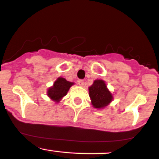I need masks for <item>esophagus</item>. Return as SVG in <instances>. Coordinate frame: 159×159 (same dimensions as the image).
I'll return each instance as SVG.
<instances>
[{"mask_svg":"<svg viewBox=\"0 0 159 159\" xmlns=\"http://www.w3.org/2000/svg\"><path fill=\"white\" fill-rule=\"evenodd\" d=\"M78 84H79L80 86H81V87H82V86H84V81L82 79L78 80Z\"/></svg>","mask_w":159,"mask_h":159,"instance_id":"obj_1","label":"esophagus"}]
</instances>
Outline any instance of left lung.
I'll return each instance as SVG.
<instances>
[{
	"label": "left lung",
	"mask_w": 159,
	"mask_h": 159,
	"mask_svg": "<svg viewBox=\"0 0 159 159\" xmlns=\"http://www.w3.org/2000/svg\"><path fill=\"white\" fill-rule=\"evenodd\" d=\"M89 96L95 108L102 109L107 107L113 99V96L107 90L103 80H96L89 87Z\"/></svg>",
	"instance_id": "8db88e82"
}]
</instances>
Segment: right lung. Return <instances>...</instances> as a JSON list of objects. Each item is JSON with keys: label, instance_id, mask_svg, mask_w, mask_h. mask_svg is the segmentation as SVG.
I'll return each mask as SVG.
<instances>
[{"label": "right lung", "instance_id": "right-lung-1", "mask_svg": "<svg viewBox=\"0 0 159 159\" xmlns=\"http://www.w3.org/2000/svg\"><path fill=\"white\" fill-rule=\"evenodd\" d=\"M73 84V82H69L65 78L60 77L54 81V85L48 88L47 95L53 101L59 102L62 98L67 94L69 88Z\"/></svg>", "mask_w": 159, "mask_h": 159}]
</instances>
